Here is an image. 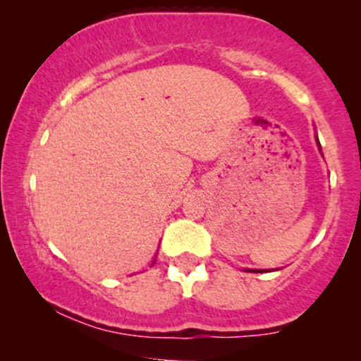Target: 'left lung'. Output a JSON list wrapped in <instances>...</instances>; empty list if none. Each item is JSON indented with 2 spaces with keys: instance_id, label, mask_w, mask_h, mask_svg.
Listing matches in <instances>:
<instances>
[{
  "instance_id": "8db88e82",
  "label": "left lung",
  "mask_w": 361,
  "mask_h": 361,
  "mask_svg": "<svg viewBox=\"0 0 361 361\" xmlns=\"http://www.w3.org/2000/svg\"><path fill=\"white\" fill-rule=\"evenodd\" d=\"M317 146L320 149V145H319V140H317ZM245 271H251V273H263V269H245Z\"/></svg>"
}]
</instances>
